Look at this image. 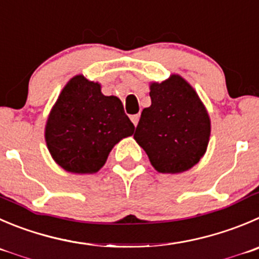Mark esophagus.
<instances>
[{"instance_id":"obj_1","label":"esophagus","mask_w":259,"mask_h":259,"mask_svg":"<svg viewBox=\"0 0 259 259\" xmlns=\"http://www.w3.org/2000/svg\"><path fill=\"white\" fill-rule=\"evenodd\" d=\"M131 120H132V122H134V124H135V125H137V124H139L140 115H139V114H135V115H132V117H131Z\"/></svg>"}]
</instances>
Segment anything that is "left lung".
Segmentation results:
<instances>
[{"mask_svg":"<svg viewBox=\"0 0 259 259\" xmlns=\"http://www.w3.org/2000/svg\"><path fill=\"white\" fill-rule=\"evenodd\" d=\"M151 105L141 113L135 140L159 173L189 170L203 157L211 119L193 86L178 73L150 82Z\"/></svg>","mask_w":259,"mask_h":259,"instance_id":"8db88e82","label":"left lung"}]
</instances>
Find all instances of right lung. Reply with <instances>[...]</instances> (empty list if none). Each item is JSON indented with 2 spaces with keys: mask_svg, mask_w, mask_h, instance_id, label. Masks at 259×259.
<instances>
[{
  "mask_svg": "<svg viewBox=\"0 0 259 259\" xmlns=\"http://www.w3.org/2000/svg\"><path fill=\"white\" fill-rule=\"evenodd\" d=\"M135 132L117 97H105L102 85L83 75L68 81L49 112L44 130L49 154L66 171L94 174L113 147Z\"/></svg>",
  "mask_w": 259,
  "mask_h": 259,
  "instance_id": "1",
  "label": "right lung"
}]
</instances>
